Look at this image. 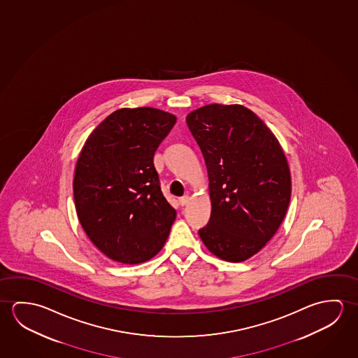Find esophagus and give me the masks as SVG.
<instances>
[{"label": "esophagus", "mask_w": 358, "mask_h": 358, "mask_svg": "<svg viewBox=\"0 0 358 358\" xmlns=\"http://www.w3.org/2000/svg\"><path fill=\"white\" fill-rule=\"evenodd\" d=\"M189 200H190L189 195H184V196H182V198L179 199V204L182 205V206H184V205H187V203H189Z\"/></svg>", "instance_id": "34e87169"}]
</instances>
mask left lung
Segmentation results:
<instances>
[{
    "mask_svg": "<svg viewBox=\"0 0 358 358\" xmlns=\"http://www.w3.org/2000/svg\"><path fill=\"white\" fill-rule=\"evenodd\" d=\"M209 176L210 220L199 236L216 257L257 254L284 220L291 199L287 159L273 131L240 104H208L187 115Z\"/></svg>",
    "mask_w": 358,
    "mask_h": 358,
    "instance_id": "1",
    "label": "left lung"
}]
</instances>
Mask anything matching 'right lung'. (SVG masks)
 <instances>
[{
  "instance_id": "obj_1",
  "label": "right lung",
  "mask_w": 358,
  "mask_h": 358,
  "mask_svg": "<svg viewBox=\"0 0 358 358\" xmlns=\"http://www.w3.org/2000/svg\"><path fill=\"white\" fill-rule=\"evenodd\" d=\"M176 122L160 109H118L80 150L73 179L77 216L92 243L114 262H148L169 236L176 211L162 193L154 153Z\"/></svg>"
}]
</instances>
